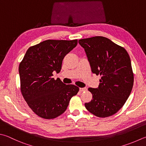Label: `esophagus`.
I'll use <instances>...</instances> for the list:
<instances>
[{"instance_id": "1", "label": "esophagus", "mask_w": 146, "mask_h": 146, "mask_svg": "<svg viewBox=\"0 0 146 146\" xmlns=\"http://www.w3.org/2000/svg\"><path fill=\"white\" fill-rule=\"evenodd\" d=\"M86 90H87L86 88H79V91H80L81 92H85V91H86Z\"/></svg>"}]
</instances>
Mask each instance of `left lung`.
I'll return each mask as SVG.
<instances>
[{"label":"left lung","instance_id":"1","mask_svg":"<svg viewBox=\"0 0 146 146\" xmlns=\"http://www.w3.org/2000/svg\"><path fill=\"white\" fill-rule=\"evenodd\" d=\"M79 43L84 49L92 72L101 76L97 88H88L93 98L85 107L97 117L111 116L124 106L132 90L130 56L124 48L104 37L82 39Z\"/></svg>","mask_w":146,"mask_h":146}]
</instances>
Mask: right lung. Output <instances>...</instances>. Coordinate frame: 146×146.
I'll use <instances>...</instances> for the list:
<instances>
[{"instance_id": "add662e5", "label": "right lung", "mask_w": 146, "mask_h": 146, "mask_svg": "<svg viewBox=\"0 0 146 146\" xmlns=\"http://www.w3.org/2000/svg\"><path fill=\"white\" fill-rule=\"evenodd\" d=\"M78 40H46L30 47L19 65L21 94L29 107L44 119H54L66 111L79 88L54 79L63 59L76 47Z\"/></svg>"}]
</instances>
